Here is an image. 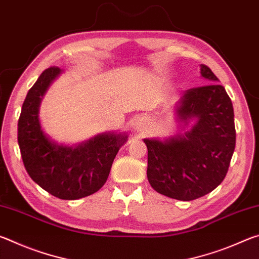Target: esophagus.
Segmentation results:
<instances>
[{
    "mask_svg": "<svg viewBox=\"0 0 259 259\" xmlns=\"http://www.w3.org/2000/svg\"><path fill=\"white\" fill-rule=\"evenodd\" d=\"M134 128L143 131L144 129H145V122H144L143 120H140V119L136 120L135 123H134Z\"/></svg>",
    "mask_w": 259,
    "mask_h": 259,
    "instance_id": "1",
    "label": "esophagus"
}]
</instances>
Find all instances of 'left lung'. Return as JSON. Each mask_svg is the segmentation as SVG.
Instances as JSON below:
<instances>
[{"instance_id": "1", "label": "left lung", "mask_w": 259, "mask_h": 259, "mask_svg": "<svg viewBox=\"0 0 259 259\" xmlns=\"http://www.w3.org/2000/svg\"><path fill=\"white\" fill-rule=\"evenodd\" d=\"M209 84L184 91L177 116L191 129L164 142L144 139L147 146V178L168 198L192 201L221 184L235 148L234 112L225 88L211 69L201 65Z\"/></svg>"}]
</instances>
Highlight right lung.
I'll return each mask as SVG.
<instances>
[{
  "label": "right lung",
  "mask_w": 259,
  "mask_h": 259,
  "mask_svg": "<svg viewBox=\"0 0 259 259\" xmlns=\"http://www.w3.org/2000/svg\"><path fill=\"white\" fill-rule=\"evenodd\" d=\"M60 72L56 66L47 68L29 89L18 121V144L26 171L38 186L58 199L76 200L94 194L106 183L126 135H98L74 147L50 140L41 128L38 107Z\"/></svg>",
  "instance_id": "obj_1"
}]
</instances>
